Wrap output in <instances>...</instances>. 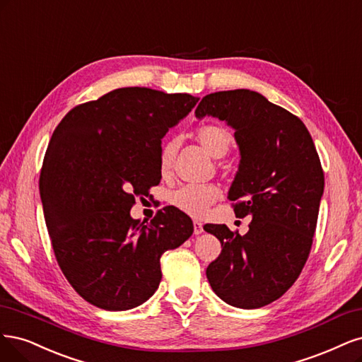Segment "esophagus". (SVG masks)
Returning a JSON list of instances; mask_svg holds the SVG:
<instances>
[{
	"mask_svg": "<svg viewBox=\"0 0 362 362\" xmlns=\"http://www.w3.org/2000/svg\"><path fill=\"white\" fill-rule=\"evenodd\" d=\"M204 230H203V224L200 221H194V235H202Z\"/></svg>",
	"mask_w": 362,
	"mask_h": 362,
	"instance_id": "obj_1",
	"label": "esophagus"
}]
</instances>
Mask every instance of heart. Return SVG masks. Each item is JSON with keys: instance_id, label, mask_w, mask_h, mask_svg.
I'll return each instance as SVG.
<instances>
[{"instance_id": "obj_1", "label": "heart", "mask_w": 362, "mask_h": 362, "mask_svg": "<svg viewBox=\"0 0 362 362\" xmlns=\"http://www.w3.org/2000/svg\"><path fill=\"white\" fill-rule=\"evenodd\" d=\"M197 141L214 158H223L231 146V134L224 126L203 124L195 132ZM176 155V141L165 139L159 150V170L162 174H168L173 167V159ZM221 192L215 185H198L188 183L174 189L170 194V203L179 209L180 212L191 216H204L218 198Z\"/></svg>"}]
</instances>
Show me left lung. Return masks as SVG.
Wrapping results in <instances>:
<instances>
[{"label": "left lung", "instance_id": "obj_1", "mask_svg": "<svg viewBox=\"0 0 362 362\" xmlns=\"http://www.w3.org/2000/svg\"><path fill=\"white\" fill-rule=\"evenodd\" d=\"M235 129L240 162L228 200L239 218L251 216L240 236L226 224H206L221 254L206 275L228 305L252 310L293 286L311 250L325 177L313 138L296 115L257 91L211 93L195 110Z\"/></svg>", "mask_w": 362, "mask_h": 362}]
</instances>
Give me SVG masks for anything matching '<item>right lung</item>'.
I'll return each instance as SVG.
<instances>
[{
  "mask_svg": "<svg viewBox=\"0 0 362 362\" xmlns=\"http://www.w3.org/2000/svg\"><path fill=\"white\" fill-rule=\"evenodd\" d=\"M197 102L124 87L78 105L55 127L39 180L45 221L58 266L91 305H141L160 283V255L191 238L192 221L179 209L144 224L131 207L159 183L160 139Z\"/></svg>",
  "mask_w": 362,
  "mask_h": 362,
  "instance_id": "1",
  "label": "right lung"
}]
</instances>
